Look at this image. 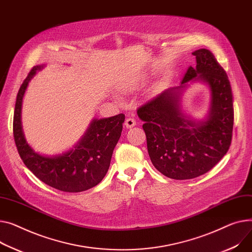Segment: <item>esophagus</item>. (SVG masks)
I'll list each match as a JSON object with an SVG mask.
<instances>
[{
  "mask_svg": "<svg viewBox=\"0 0 252 252\" xmlns=\"http://www.w3.org/2000/svg\"><path fill=\"white\" fill-rule=\"evenodd\" d=\"M125 125H126V126L127 128H130V127L136 126V121L133 120V119H131V117H128V119L126 120Z\"/></svg>",
  "mask_w": 252,
  "mask_h": 252,
  "instance_id": "1",
  "label": "esophagus"
}]
</instances>
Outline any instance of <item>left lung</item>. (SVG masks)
<instances>
[{"label": "left lung", "instance_id": "left-lung-1", "mask_svg": "<svg viewBox=\"0 0 252 252\" xmlns=\"http://www.w3.org/2000/svg\"><path fill=\"white\" fill-rule=\"evenodd\" d=\"M192 55L181 85L169 88L138 108L151 161L163 175L177 180L191 179L210 171L219 162L232 141L234 108L231 85L225 70L209 49ZM207 82L212 100L208 117L197 122L181 110L180 96L189 81Z\"/></svg>", "mask_w": 252, "mask_h": 252}]
</instances>
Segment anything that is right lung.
Here are the masks:
<instances>
[{
  "label": "right lung",
  "mask_w": 252,
  "mask_h": 252,
  "mask_svg": "<svg viewBox=\"0 0 252 252\" xmlns=\"http://www.w3.org/2000/svg\"><path fill=\"white\" fill-rule=\"evenodd\" d=\"M43 64L33 66L17 94L13 135L18 153L27 168L47 186L65 192L94 188L106 175L114 147L119 142L125 114L93 120L78 144L61 155L42 156L26 143L21 125V107L29 81Z\"/></svg>",
  "instance_id": "obj_1"
}]
</instances>
